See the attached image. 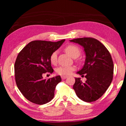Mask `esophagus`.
<instances>
[{
  "mask_svg": "<svg viewBox=\"0 0 126 126\" xmlns=\"http://www.w3.org/2000/svg\"><path fill=\"white\" fill-rule=\"evenodd\" d=\"M67 77H68L65 76H63L61 77V78H62V79H66Z\"/></svg>",
  "mask_w": 126,
  "mask_h": 126,
  "instance_id": "1",
  "label": "esophagus"
}]
</instances>
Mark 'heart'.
I'll return each mask as SVG.
<instances>
[{"label":"heart","mask_w":126,"mask_h":126,"mask_svg":"<svg viewBox=\"0 0 126 126\" xmlns=\"http://www.w3.org/2000/svg\"><path fill=\"white\" fill-rule=\"evenodd\" d=\"M68 54H69L72 57L75 58L79 56L80 54V50L77 46L76 45L71 44L66 47L65 49ZM57 55L58 51L55 50L52 53L49 57V60L52 64L54 65L57 62ZM74 70V68L72 66H61L57 68L56 72L57 74L62 76H68L70 75Z\"/></svg>","instance_id":"1"}]
</instances>
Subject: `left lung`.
I'll return each mask as SVG.
<instances>
[{
  "label": "left lung",
  "mask_w": 126,
  "mask_h": 126,
  "mask_svg": "<svg viewBox=\"0 0 126 126\" xmlns=\"http://www.w3.org/2000/svg\"><path fill=\"white\" fill-rule=\"evenodd\" d=\"M70 41L83 47L86 55L83 67L77 73L85 74L87 80L83 83L79 78H76L73 89L82 101H97L105 93L113 79L114 65L111 55L106 47L95 38H80Z\"/></svg>",
  "instance_id": "8db88e82"
}]
</instances>
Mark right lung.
I'll list each match as a JSON object with an SVG mask.
<instances>
[{
    "label": "right lung",
    "instance_id": "obj_1",
    "mask_svg": "<svg viewBox=\"0 0 126 126\" xmlns=\"http://www.w3.org/2000/svg\"><path fill=\"white\" fill-rule=\"evenodd\" d=\"M64 41L34 40L19 53L14 64L15 79L20 92L30 102L41 105L54 97L55 87L62 81L61 76L47 79L43 78V75L54 71L50 55Z\"/></svg>",
    "mask_w": 126,
    "mask_h": 126
}]
</instances>
